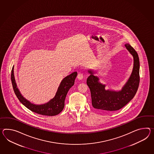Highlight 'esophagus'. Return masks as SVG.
<instances>
[{
	"mask_svg": "<svg viewBox=\"0 0 154 154\" xmlns=\"http://www.w3.org/2000/svg\"><path fill=\"white\" fill-rule=\"evenodd\" d=\"M83 77V75L82 73L81 72H79L78 73V75H77V78L79 79H82Z\"/></svg>",
	"mask_w": 154,
	"mask_h": 154,
	"instance_id": "34e87169",
	"label": "esophagus"
}]
</instances>
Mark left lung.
I'll return each mask as SVG.
<instances>
[{"mask_svg": "<svg viewBox=\"0 0 154 154\" xmlns=\"http://www.w3.org/2000/svg\"><path fill=\"white\" fill-rule=\"evenodd\" d=\"M126 48L134 57V68L131 75L126 85L119 92L105 90V85L98 82V79L88 71L91 75L87 78V84L91 91L92 105L94 109L103 112H113L122 109L135 96L140 83V62L138 54L129 44Z\"/></svg>", "mask_w": 154, "mask_h": 154, "instance_id": "left-lung-1", "label": "left lung"}]
</instances>
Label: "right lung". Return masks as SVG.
I'll list each match as a JSON object with an SVG mask.
<instances>
[{
    "label": "right lung",
    "instance_id": "1",
    "mask_svg": "<svg viewBox=\"0 0 154 154\" xmlns=\"http://www.w3.org/2000/svg\"><path fill=\"white\" fill-rule=\"evenodd\" d=\"M13 69L14 66L12 68L11 73V81L13 90L19 101L25 106L27 109L42 115L49 116L57 115L63 109L65 98L68 91L75 83V77L77 75V72H73L71 75L66 77L62 81L54 97L50 101L44 105H35L31 103L30 102L27 101L21 95L17 87Z\"/></svg>",
    "mask_w": 154,
    "mask_h": 154
}]
</instances>
